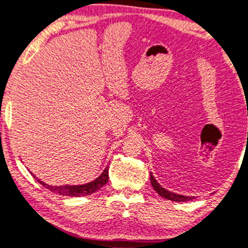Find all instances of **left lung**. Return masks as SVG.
Listing matches in <instances>:
<instances>
[{
	"label": "left lung",
	"instance_id": "left-lung-1",
	"mask_svg": "<svg viewBox=\"0 0 248 248\" xmlns=\"http://www.w3.org/2000/svg\"><path fill=\"white\" fill-rule=\"evenodd\" d=\"M149 179H151V184L153 186L155 191L158 193V195H160L164 199L171 200V202H189V200L195 199V196H186V195H180V194L171 193V191L167 190L159 184V183L155 180V178L153 177V174H149Z\"/></svg>",
	"mask_w": 248,
	"mask_h": 248
}]
</instances>
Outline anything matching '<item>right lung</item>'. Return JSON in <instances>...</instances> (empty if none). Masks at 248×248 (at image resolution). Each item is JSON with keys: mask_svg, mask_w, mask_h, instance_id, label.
<instances>
[{"mask_svg": "<svg viewBox=\"0 0 248 248\" xmlns=\"http://www.w3.org/2000/svg\"><path fill=\"white\" fill-rule=\"evenodd\" d=\"M33 177L38 180V182L41 183L43 185L44 188L49 189V190L52 191V193L59 194V195H64V196H88L91 195V194L96 193L100 188H102L106 183L108 182V167L104 169L101 174H100L99 177L96 179H93V182L86 183V184H80V185H49L46 184L44 182H42L41 179H38L35 177L34 174L31 171Z\"/></svg>", "mask_w": 248, "mask_h": 248, "instance_id": "obj_1", "label": "right lung"}]
</instances>
